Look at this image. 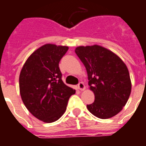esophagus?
I'll list each match as a JSON object with an SVG mask.
<instances>
[{"mask_svg": "<svg viewBox=\"0 0 146 146\" xmlns=\"http://www.w3.org/2000/svg\"><path fill=\"white\" fill-rule=\"evenodd\" d=\"M78 89H80V90H81V91L84 90V89H86V86H85L84 83L82 82H79V84H78Z\"/></svg>", "mask_w": 146, "mask_h": 146, "instance_id": "obj_1", "label": "esophagus"}]
</instances>
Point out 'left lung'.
I'll return each mask as SVG.
<instances>
[{"label":"left lung","instance_id":"left-lung-1","mask_svg":"<svg viewBox=\"0 0 146 146\" xmlns=\"http://www.w3.org/2000/svg\"><path fill=\"white\" fill-rule=\"evenodd\" d=\"M75 52L86 66L89 86L95 94V102L87 104L88 110L101 119L117 114L131 92L126 64L114 53L96 44L77 47Z\"/></svg>","mask_w":146,"mask_h":146}]
</instances>
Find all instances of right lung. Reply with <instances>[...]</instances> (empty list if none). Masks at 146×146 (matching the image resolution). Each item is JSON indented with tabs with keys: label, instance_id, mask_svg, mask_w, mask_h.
Segmentation results:
<instances>
[{
	"label": "right lung",
	"instance_id": "1",
	"mask_svg": "<svg viewBox=\"0 0 146 146\" xmlns=\"http://www.w3.org/2000/svg\"><path fill=\"white\" fill-rule=\"evenodd\" d=\"M67 46L46 44L29 56L20 72L19 92L29 111L45 123L57 120L76 90L62 80L59 62Z\"/></svg>",
	"mask_w": 146,
	"mask_h": 146
}]
</instances>
